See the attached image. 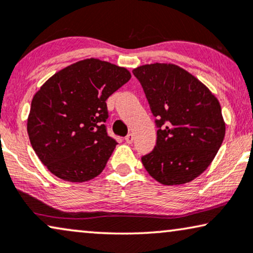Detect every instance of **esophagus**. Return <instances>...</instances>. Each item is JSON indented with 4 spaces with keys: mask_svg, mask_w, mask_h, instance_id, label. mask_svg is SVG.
Segmentation results:
<instances>
[{
    "mask_svg": "<svg viewBox=\"0 0 253 253\" xmlns=\"http://www.w3.org/2000/svg\"><path fill=\"white\" fill-rule=\"evenodd\" d=\"M125 141H126L127 143H132L133 142V134H128L126 137H125Z\"/></svg>",
    "mask_w": 253,
    "mask_h": 253,
    "instance_id": "esophagus-1",
    "label": "esophagus"
}]
</instances>
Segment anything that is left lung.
<instances>
[{
    "instance_id": "left-lung-1",
    "label": "left lung",
    "mask_w": 253,
    "mask_h": 253,
    "mask_svg": "<svg viewBox=\"0 0 253 253\" xmlns=\"http://www.w3.org/2000/svg\"><path fill=\"white\" fill-rule=\"evenodd\" d=\"M133 73L158 118L156 146L142 156L143 167L165 185L195 180L209 167L224 139L225 121L218 99L175 64H146Z\"/></svg>"
}]
</instances>
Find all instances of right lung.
<instances>
[{
    "label": "right lung",
    "instance_id": "add662e5",
    "mask_svg": "<svg viewBox=\"0 0 253 253\" xmlns=\"http://www.w3.org/2000/svg\"><path fill=\"white\" fill-rule=\"evenodd\" d=\"M130 77L126 68L88 58L59 70L35 93L29 139L53 175L85 182L104 170L117 146L104 125L106 100Z\"/></svg>",
    "mask_w": 253,
    "mask_h": 253
}]
</instances>
